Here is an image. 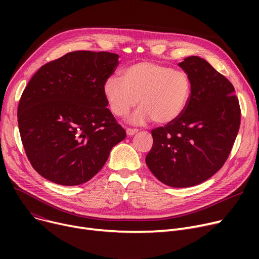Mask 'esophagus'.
Segmentation results:
<instances>
[{
  "label": "esophagus",
  "mask_w": 259,
  "mask_h": 259,
  "mask_svg": "<svg viewBox=\"0 0 259 259\" xmlns=\"http://www.w3.org/2000/svg\"><path fill=\"white\" fill-rule=\"evenodd\" d=\"M138 131H139L138 129H131V128L126 129V133H127V135H129V137H131V135H134Z\"/></svg>",
  "instance_id": "1"
}]
</instances>
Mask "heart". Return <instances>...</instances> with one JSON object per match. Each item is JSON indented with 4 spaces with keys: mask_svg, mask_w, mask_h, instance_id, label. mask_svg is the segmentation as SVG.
<instances>
[{
    "mask_svg": "<svg viewBox=\"0 0 259 259\" xmlns=\"http://www.w3.org/2000/svg\"><path fill=\"white\" fill-rule=\"evenodd\" d=\"M191 92L186 71L148 61L130 65L121 71V78L111 76L104 84L105 97L116 116H127L140 103L132 117L135 124L150 119L158 125L171 124L184 113Z\"/></svg>",
    "mask_w": 259,
    "mask_h": 259,
    "instance_id": "heart-1",
    "label": "heart"
}]
</instances>
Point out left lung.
<instances>
[{"label": "left lung", "mask_w": 259, "mask_h": 259, "mask_svg": "<svg viewBox=\"0 0 259 259\" xmlns=\"http://www.w3.org/2000/svg\"><path fill=\"white\" fill-rule=\"evenodd\" d=\"M191 78V98L171 124L151 131L146 164L170 187L187 188L210 179L229 157L240 126V107L231 81L203 59L179 64Z\"/></svg>", "instance_id": "8db88e82"}]
</instances>
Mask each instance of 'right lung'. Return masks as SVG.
<instances>
[{"mask_svg": "<svg viewBox=\"0 0 259 259\" xmlns=\"http://www.w3.org/2000/svg\"><path fill=\"white\" fill-rule=\"evenodd\" d=\"M115 53L73 51L42 66L18 107L21 140L33 169L58 185L90 181L126 131L107 108L104 84Z\"/></svg>", "mask_w": 259, "mask_h": 259, "instance_id": "right-lung-1", "label": "right lung"}]
</instances>
